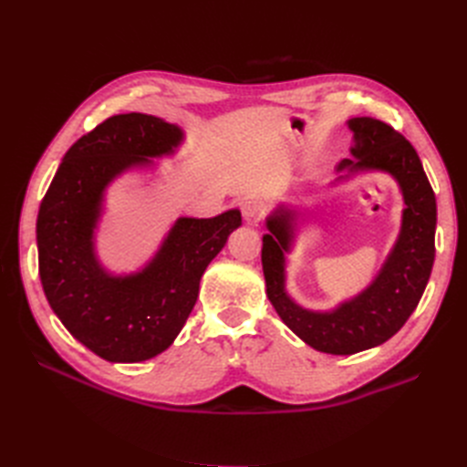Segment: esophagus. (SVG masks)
<instances>
[{
  "label": "esophagus",
  "instance_id": "esophagus-1",
  "mask_svg": "<svg viewBox=\"0 0 467 467\" xmlns=\"http://www.w3.org/2000/svg\"><path fill=\"white\" fill-rule=\"evenodd\" d=\"M266 212V206L261 199H249L244 202L242 206V214H244V220L253 223V222H259Z\"/></svg>",
  "mask_w": 467,
  "mask_h": 467
}]
</instances>
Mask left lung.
I'll list each match as a JSON object with an SVG mask.
<instances>
[{
	"label": "left lung",
	"instance_id": "left-lung-1",
	"mask_svg": "<svg viewBox=\"0 0 467 467\" xmlns=\"http://www.w3.org/2000/svg\"><path fill=\"white\" fill-rule=\"evenodd\" d=\"M355 134L352 158L337 171H386L403 192V220L398 242L372 285L331 312H312L296 304L285 288V253L294 239L292 210L278 208L266 218L263 235V273L266 296L276 314L304 343L327 355H355L386 343L415 312L434 263L436 199L415 148L389 124L372 117L348 120Z\"/></svg>",
	"mask_w": 467,
	"mask_h": 467
}]
</instances>
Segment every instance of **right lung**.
Returning <instances> with one entry per match:
<instances>
[{"label":"right lung","mask_w":467,"mask_h":467,"mask_svg":"<svg viewBox=\"0 0 467 467\" xmlns=\"http://www.w3.org/2000/svg\"><path fill=\"white\" fill-rule=\"evenodd\" d=\"M182 130L129 112L103 120L67 150L36 218L38 275L54 314L81 345L109 362H142L175 341L199 298L210 261L242 225L239 210L179 218L160 251L129 276L95 255V228L109 182L148 158L173 153Z\"/></svg>","instance_id":"add662e5"}]
</instances>
